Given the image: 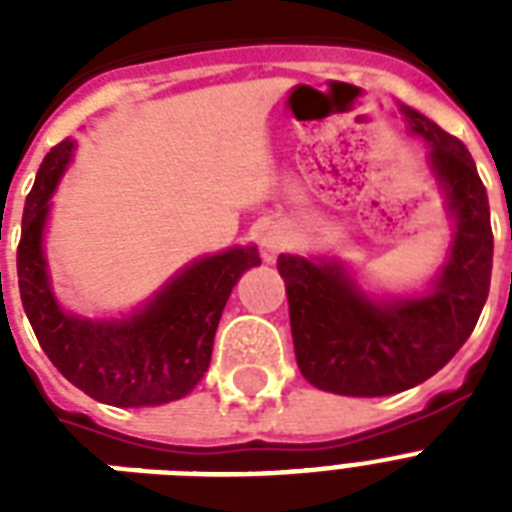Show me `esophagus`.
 Listing matches in <instances>:
<instances>
[{"label":"esophagus","mask_w":512,"mask_h":512,"mask_svg":"<svg viewBox=\"0 0 512 512\" xmlns=\"http://www.w3.org/2000/svg\"><path fill=\"white\" fill-rule=\"evenodd\" d=\"M260 244H263V255L271 260V257H276L281 249L287 247V236H284V231H281V228H271V231H265V236Z\"/></svg>","instance_id":"34e87169"}]
</instances>
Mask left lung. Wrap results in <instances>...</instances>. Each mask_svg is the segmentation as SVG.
<instances>
[{
  "mask_svg": "<svg viewBox=\"0 0 512 512\" xmlns=\"http://www.w3.org/2000/svg\"><path fill=\"white\" fill-rule=\"evenodd\" d=\"M401 114L430 146V170L454 217L452 247L425 295L393 300H372L337 260L279 255L297 366L327 393L372 398L420 385L465 345L489 297L494 236L476 162L428 116Z\"/></svg>",
  "mask_w": 512,
  "mask_h": 512,
  "instance_id": "left-lung-1",
  "label": "left lung"
}]
</instances>
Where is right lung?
<instances>
[{
    "instance_id": "1",
    "label": "right lung",
    "mask_w": 512,
    "mask_h": 512,
    "mask_svg": "<svg viewBox=\"0 0 512 512\" xmlns=\"http://www.w3.org/2000/svg\"><path fill=\"white\" fill-rule=\"evenodd\" d=\"M74 154L68 138L44 156L26 196L18 244V287L34 335L55 369L111 406H159L188 396L209 369L223 308L241 273L260 265L255 247L201 257L127 319L71 316L52 292L42 236L50 196Z\"/></svg>"
}]
</instances>
